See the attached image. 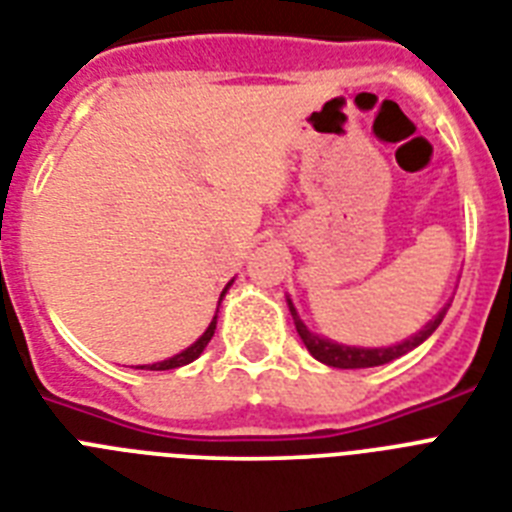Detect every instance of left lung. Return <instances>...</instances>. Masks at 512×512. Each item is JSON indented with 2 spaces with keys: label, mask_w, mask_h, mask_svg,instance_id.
<instances>
[{
  "label": "left lung",
  "mask_w": 512,
  "mask_h": 512,
  "mask_svg": "<svg viewBox=\"0 0 512 512\" xmlns=\"http://www.w3.org/2000/svg\"><path fill=\"white\" fill-rule=\"evenodd\" d=\"M286 302H289V312L291 317H294L296 333H299V338L304 341L309 354L315 356L317 362L328 364V367H336V369L380 367V364H388L393 362V359H398V356L409 354V351H414L416 346H422V343L427 341L437 328H440L442 317H445V312H448L450 307V302L445 304V307H442L440 312H437V315L432 317L422 330H419V333H414V336L406 338V341L395 343V346H380V349H364V346H346V343H336V341H330V338H322L317 336V333H312V330L304 325L302 317H299V312H296L294 302H291V299H286Z\"/></svg>",
  "instance_id": "left-lung-1"
}]
</instances>
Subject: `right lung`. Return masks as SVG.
<instances>
[{"instance_id": "right-lung-1", "label": "right lung", "mask_w": 512, "mask_h": 512, "mask_svg": "<svg viewBox=\"0 0 512 512\" xmlns=\"http://www.w3.org/2000/svg\"><path fill=\"white\" fill-rule=\"evenodd\" d=\"M231 283H234V281L226 283V289L221 291V299H223V296H226V291H229ZM221 299H218V304H221ZM216 322H218V309H216V315H213V320H210L208 328H205L203 336L197 338V341L192 343V346H187V349L179 351V354L169 356V359H163V362H156V364H143V367H137V369H156V372H161V369H176V367H184V364L195 362L197 356L203 354L205 346H208V343H210V338H213V333H216Z\"/></svg>"}]
</instances>
